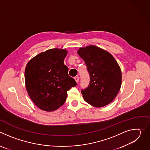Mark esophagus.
I'll use <instances>...</instances> for the list:
<instances>
[{"label": "esophagus", "mask_w": 150, "mask_h": 150, "mask_svg": "<svg viewBox=\"0 0 150 150\" xmlns=\"http://www.w3.org/2000/svg\"><path fill=\"white\" fill-rule=\"evenodd\" d=\"M74 78H75V80L76 81V82H78V81H79V77L77 76H75Z\"/></svg>", "instance_id": "obj_1"}]
</instances>
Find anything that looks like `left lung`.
Wrapping results in <instances>:
<instances>
[{
	"label": "left lung",
	"instance_id": "left-lung-1",
	"mask_svg": "<svg viewBox=\"0 0 150 150\" xmlns=\"http://www.w3.org/2000/svg\"><path fill=\"white\" fill-rule=\"evenodd\" d=\"M78 53L90 77L88 87L81 90L84 100L96 108L109 104L121 87L122 73L117 62L110 53L95 46L80 48Z\"/></svg>",
	"mask_w": 150,
	"mask_h": 150
}]
</instances>
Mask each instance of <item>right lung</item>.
I'll list each match as a JSON object with an SVG mask.
<instances>
[{"instance_id": "obj_1", "label": "right lung", "mask_w": 150, "mask_h": 150, "mask_svg": "<svg viewBox=\"0 0 150 150\" xmlns=\"http://www.w3.org/2000/svg\"><path fill=\"white\" fill-rule=\"evenodd\" d=\"M67 54L65 49H52L31 59L25 71L27 91L32 101L40 109L54 111L67 100V91L76 85L64 65Z\"/></svg>"}]
</instances>
